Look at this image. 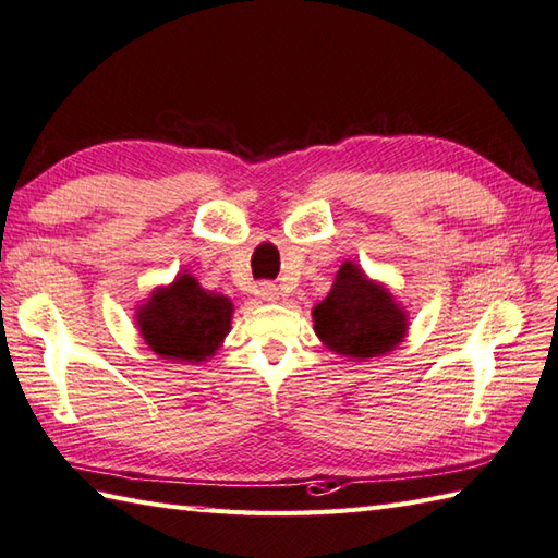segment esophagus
Listing matches in <instances>:
<instances>
[{"mask_svg": "<svg viewBox=\"0 0 558 558\" xmlns=\"http://www.w3.org/2000/svg\"><path fill=\"white\" fill-rule=\"evenodd\" d=\"M257 295L263 301H267V303H271V301H277L279 299V289L275 287V283H269V281H265V283H259V289H257Z\"/></svg>", "mask_w": 558, "mask_h": 558, "instance_id": "34e87169", "label": "esophagus"}]
</instances>
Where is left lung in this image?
Returning a JSON list of instances; mask_svg holds the SVG:
<instances>
[{"label":"left lung","instance_id":"left-lung-1","mask_svg":"<svg viewBox=\"0 0 558 558\" xmlns=\"http://www.w3.org/2000/svg\"><path fill=\"white\" fill-rule=\"evenodd\" d=\"M313 323L327 349L359 361L388 354L407 335V311L356 263L339 267L332 289L313 308Z\"/></svg>","mask_w":558,"mask_h":558}]
</instances>
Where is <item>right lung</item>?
Listing matches in <instances>:
<instances>
[{"mask_svg":"<svg viewBox=\"0 0 558 558\" xmlns=\"http://www.w3.org/2000/svg\"><path fill=\"white\" fill-rule=\"evenodd\" d=\"M233 303L199 287L192 275H180L156 289L136 311V327L156 356L199 363L216 354L231 329Z\"/></svg>","mask_w":558,"mask_h":558,"instance_id":"1","label":"right lung"}]
</instances>
